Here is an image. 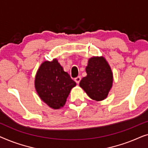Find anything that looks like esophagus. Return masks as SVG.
<instances>
[{"instance_id":"esophagus-1","label":"esophagus","mask_w":148,"mask_h":148,"mask_svg":"<svg viewBox=\"0 0 148 148\" xmlns=\"http://www.w3.org/2000/svg\"><path fill=\"white\" fill-rule=\"evenodd\" d=\"M75 82L77 84H79V83L80 82V81H81V77L80 76H78V77H77L76 78H75Z\"/></svg>"}]
</instances>
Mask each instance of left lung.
Listing matches in <instances>:
<instances>
[{
	"label": "left lung",
	"instance_id": "obj_1",
	"mask_svg": "<svg viewBox=\"0 0 148 148\" xmlns=\"http://www.w3.org/2000/svg\"><path fill=\"white\" fill-rule=\"evenodd\" d=\"M87 75L82 78L79 86L91 99L102 101L106 99L112 87L113 74L104 56H93L86 67Z\"/></svg>",
	"mask_w": 148,
	"mask_h": 148
}]
</instances>
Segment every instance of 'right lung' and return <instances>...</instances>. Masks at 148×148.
Returning a JSON list of instances; mask_svg holds the SVG:
<instances>
[{
	"mask_svg": "<svg viewBox=\"0 0 148 148\" xmlns=\"http://www.w3.org/2000/svg\"><path fill=\"white\" fill-rule=\"evenodd\" d=\"M35 88L40 98L52 109L64 106L76 83L65 72L58 60L44 61L35 77Z\"/></svg>",
	"mask_w": 148,
	"mask_h": 148,
	"instance_id": "add662e5",
	"label": "right lung"
}]
</instances>
